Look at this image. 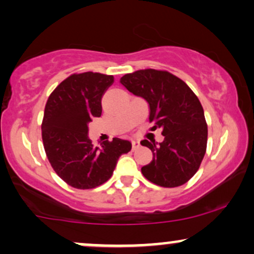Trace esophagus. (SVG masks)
Wrapping results in <instances>:
<instances>
[{
    "instance_id": "1",
    "label": "esophagus",
    "mask_w": 254,
    "mask_h": 254,
    "mask_svg": "<svg viewBox=\"0 0 254 254\" xmlns=\"http://www.w3.org/2000/svg\"><path fill=\"white\" fill-rule=\"evenodd\" d=\"M139 141H137V139H133L132 141V149H137V148L139 147Z\"/></svg>"
}]
</instances>
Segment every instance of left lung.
Returning <instances> with one entry per match:
<instances>
[{"label":"left lung","instance_id":"obj_1","mask_svg":"<svg viewBox=\"0 0 254 254\" xmlns=\"http://www.w3.org/2000/svg\"><path fill=\"white\" fill-rule=\"evenodd\" d=\"M149 106V121L162 129L161 143L141 141L153 153V160L141 168L151 183L176 188L196 174L206 150L208 127L199 100L179 77L168 71L145 69L119 80Z\"/></svg>","mask_w":254,"mask_h":254}]
</instances>
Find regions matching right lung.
Listing matches in <instances>:
<instances>
[{"label":"right lung","instance_id":"add662e5","mask_svg":"<svg viewBox=\"0 0 254 254\" xmlns=\"http://www.w3.org/2000/svg\"><path fill=\"white\" fill-rule=\"evenodd\" d=\"M113 82L112 75L74 74L48 99L42 125L44 148L55 172L72 188L84 190L107 182L119 156L131 150L127 139L115 137L94 147L88 137V124L101 116V99Z\"/></svg>","mask_w":254,"mask_h":254}]
</instances>
